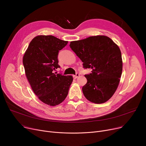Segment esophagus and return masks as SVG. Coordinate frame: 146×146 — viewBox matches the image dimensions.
I'll list each match as a JSON object with an SVG mask.
<instances>
[{"mask_svg":"<svg viewBox=\"0 0 146 146\" xmlns=\"http://www.w3.org/2000/svg\"><path fill=\"white\" fill-rule=\"evenodd\" d=\"M79 76H80L79 73H76V74L73 76V77H74V79H76V78H78Z\"/></svg>","mask_w":146,"mask_h":146,"instance_id":"34e87169","label":"esophagus"}]
</instances>
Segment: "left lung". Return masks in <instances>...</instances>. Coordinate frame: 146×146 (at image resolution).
I'll return each instance as SVG.
<instances>
[{
    "instance_id": "left-lung-1",
    "label": "left lung",
    "mask_w": 146,
    "mask_h": 146,
    "mask_svg": "<svg viewBox=\"0 0 146 146\" xmlns=\"http://www.w3.org/2000/svg\"><path fill=\"white\" fill-rule=\"evenodd\" d=\"M70 47L82 60L84 68L92 69L85 75L87 83L82 88L84 96L95 104L108 101L115 92L122 74L118 46L108 36L97 35L72 41Z\"/></svg>"
}]
</instances>
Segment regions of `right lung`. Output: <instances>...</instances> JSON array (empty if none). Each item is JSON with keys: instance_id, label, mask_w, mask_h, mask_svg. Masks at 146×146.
Masks as SVG:
<instances>
[{"instance_id": "1", "label": "right lung", "mask_w": 146, "mask_h": 146, "mask_svg": "<svg viewBox=\"0 0 146 146\" xmlns=\"http://www.w3.org/2000/svg\"><path fill=\"white\" fill-rule=\"evenodd\" d=\"M68 41L52 35H38L33 38L23 57L27 79L34 94L50 106L62 102L73 82L72 76L53 73L58 65V52Z\"/></svg>"}]
</instances>
